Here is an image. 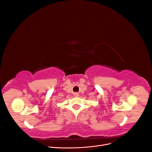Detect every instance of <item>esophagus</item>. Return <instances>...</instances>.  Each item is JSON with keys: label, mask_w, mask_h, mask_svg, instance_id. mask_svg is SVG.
Wrapping results in <instances>:
<instances>
[{"label": "esophagus", "mask_w": 152, "mask_h": 152, "mask_svg": "<svg viewBox=\"0 0 152 152\" xmlns=\"http://www.w3.org/2000/svg\"><path fill=\"white\" fill-rule=\"evenodd\" d=\"M73 95H74L75 96H76V97H77V96H79V93H77V92H76V93H73Z\"/></svg>", "instance_id": "obj_1"}]
</instances>
